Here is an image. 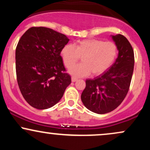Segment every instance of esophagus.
Here are the masks:
<instances>
[{
  "label": "esophagus",
  "instance_id": "esophagus-1",
  "mask_svg": "<svg viewBox=\"0 0 150 150\" xmlns=\"http://www.w3.org/2000/svg\"><path fill=\"white\" fill-rule=\"evenodd\" d=\"M71 80H72V82H76V81H77V80H78V79L76 78V77H72Z\"/></svg>",
  "mask_w": 150,
  "mask_h": 150
}]
</instances>
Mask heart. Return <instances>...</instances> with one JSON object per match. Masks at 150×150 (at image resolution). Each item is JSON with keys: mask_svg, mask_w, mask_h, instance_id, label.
<instances>
[{"mask_svg": "<svg viewBox=\"0 0 150 150\" xmlns=\"http://www.w3.org/2000/svg\"><path fill=\"white\" fill-rule=\"evenodd\" d=\"M61 55L67 68H70L82 58L83 63L70 70L73 76L80 77L89 75H99L113 64L117 55V46L112 42L97 39L79 41L74 46L67 44Z\"/></svg>", "mask_w": 150, "mask_h": 150, "instance_id": "heart-1", "label": "heart"}]
</instances>
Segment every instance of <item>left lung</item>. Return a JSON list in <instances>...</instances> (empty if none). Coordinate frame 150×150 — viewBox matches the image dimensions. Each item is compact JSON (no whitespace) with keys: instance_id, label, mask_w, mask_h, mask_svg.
I'll use <instances>...</instances> for the list:
<instances>
[{"instance_id":"obj_1","label":"left lung","mask_w":150,"mask_h":150,"mask_svg":"<svg viewBox=\"0 0 150 150\" xmlns=\"http://www.w3.org/2000/svg\"><path fill=\"white\" fill-rule=\"evenodd\" d=\"M118 50L116 61L107 71L86 80L81 99L86 108L99 114L111 112L128 94L133 73L135 57L132 47L122 34L112 36Z\"/></svg>"}]
</instances>
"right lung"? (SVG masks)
<instances>
[{
    "mask_svg": "<svg viewBox=\"0 0 150 150\" xmlns=\"http://www.w3.org/2000/svg\"><path fill=\"white\" fill-rule=\"evenodd\" d=\"M68 42L65 34L44 27H31L19 40L15 50L17 81L24 99L32 107H52L71 83L61 56Z\"/></svg>",
    "mask_w": 150,
    "mask_h": 150,
    "instance_id": "right-lung-1",
    "label": "right lung"
}]
</instances>
